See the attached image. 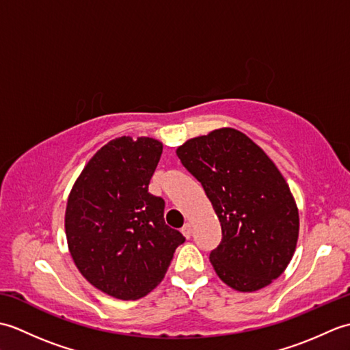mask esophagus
Returning a JSON list of instances; mask_svg holds the SVG:
<instances>
[{"mask_svg":"<svg viewBox=\"0 0 350 350\" xmlns=\"http://www.w3.org/2000/svg\"><path fill=\"white\" fill-rule=\"evenodd\" d=\"M191 233H192V228H191V224L189 222H187V224H185L183 227H182V234L187 237V239H189L191 237Z\"/></svg>","mask_w":350,"mask_h":350,"instance_id":"obj_1","label":"esophagus"}]
</instances>
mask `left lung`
Listing matches in <instances>:
<instances>
[{"label":"left lung","instance_id":"1","mask_svg":"<svg viewBox=\"0 0 350 350\" xmlns=\"http://www.w3.org/2000/svg\"><path fill=\"white\" fill-rule=\"evenodd\" d=\"M202 183L221 224L211 263L237 292H256L286 271L299 234V212L277 165L241 131L221 128L176 150Z\"/></svg>","mask_w":350,"mask_h":350}]
</instances>
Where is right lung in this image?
<instances>
[{
    "label": "right lung",
    "instance_id": "add662e5",
    "mask_svg": "<svg viewBox=\"0 0 350 350\" xmlns=\"http://www.w3.org/2000/svg\"><path fill=\"white\" fill-rule=\"evenodd\" d=\"M162 154L150 137L111 139L72 187L64 215L69 252L81 275L113 298L139 299L159 284L185 242L148 192Z\"/></svg>",
    "mask_w": 350,
    "mask_h": 350
}]
</instances>
